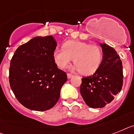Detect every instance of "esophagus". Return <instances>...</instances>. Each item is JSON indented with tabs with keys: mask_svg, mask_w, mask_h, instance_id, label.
<instances>
[{
	"mask_svg": "<svg viewBox=\"0 0 134 134\" xmlns=\"http://www.w3.org/2000/svg\"><path fill=\"white\" fill-rule=\"evenodd\" d=\"M67 77H68V79H70L71 77H73V75H72V74H70V73H68V74H67Z\"/></svg>",
	"mask_w": 134,
	"mask_h": 134,
	"instance_id": "1",
	"label": "esophagus"
}]
</instances>
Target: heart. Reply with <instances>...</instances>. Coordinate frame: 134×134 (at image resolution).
Instances as JSON below:
<instances>
[{"label": "heart", "instance_id": "obj_1", "mask_svg": "<svg viewBox=\"0 0 134 134\" xmlns=\"http://www.w3.org/2000/svg\"><path fill=\"white\" fill-rule=\"evenodd\" d=\"M53 57L56 65L62 69L67 68L74 58V69L88 75L94 73L100 67L103 60V51L97 44L68 40L64 43L63 49L54 50Z\"/></svg>", "mask_w": 134, "mask_h": 134}]
</instances>
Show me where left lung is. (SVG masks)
I'll use <instances>...</instances> for the list:
<instances>
[{"mask_svg": "<svg viewBox=\"0 0 134 134\" xmlns=\"http://www.w3.org/2000/svg\"><path fill=\"white\" fill-rule=\"evenodd\" d=\"M103 60L100 67L91 76L83 77L80 93L87 105L102 108L111 103L121 90L123 83L122 64L112 47L100 44Z\"/></svg>", "mask_w": 134, "mask_h": 134, "instance_id": "8db88e82", "label": "left lung"}]
</instances>
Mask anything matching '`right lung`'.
Instances as JSON below:
<instances>
[{
    "label": "right lung",
    "instance_id": "1",
    "mask_svg": "<svg viewBox=\"0 0 134 134\" xmlns=\"http://www.w3.org/2000/svg\"><path fill=\"white\" fill-rule=\"evenodd\" d=\"M56 46L51 35L38 36L20 46L13 55L9 67L10 87L25 108L46 111L59 100L67 75L53 60Z\"/></svg>",
    "mask_w": 134,
    "mask_h": 134
}]
</instances>
